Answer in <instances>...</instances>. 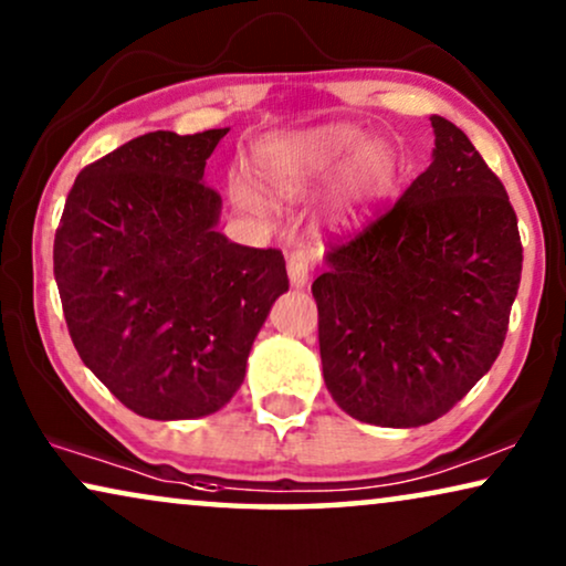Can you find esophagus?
<instances>
[{"label": "esophagus", "mask_w": 566, "mask_h": 566, "mask_svg": "<svg viewBox=\"0 0 566 566\" xmlns=\"http://www.w3.org/2000/svg\"><path fill=\"white\" fill-rule=\"evenodd\" d=\"M285 265H289V277H291V285H301L308 283V273H312L314 268V258L308 250H296L289 254V260H285Z\"/></svg>", "instance_id": "esophagus-1"}]
</instances>
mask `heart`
Segmentation results:
<instances>
[{
    "mask_svg": "<svg viewBox=\"0 0 566 566\" xmlns=\"http://www.w3.org/2000/svg\"><path fill=\"white\" fill-rule=\"evenodd\" d=\"M360 153L359 158L357 154ZM355 167L347 180L345 203L355 206L384 188L391 177V154L384 146H366V134L355 126H322L293 134L270 144L260 154V180L270 192L281 198H298L350 165ZM239 206L252 213H265V203L252 190H237Z\"/></svg>",
    "mask_w": 566,
    "mask_h": 566,
    "instance_id": "obj_1",
    "label": "heart"
}]
</instances>
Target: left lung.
<instances>
[{"label": "left lung", "mask_w": 566, "mask_h": 566, "mask_svg": "<svg viewBox=\"0 0 566 566\" xmlns=\"http://www.w3.org/2000/svg\"><path fill=\"white\" fill-rule=\"evenodd\" d=\"M436 149L405 196L329 244L312 283L324 384L381 428L443 417L497 360L523 247L505 185L432 115Z\"/></svg>", "instance_id": "obj_1"}]
</instances>
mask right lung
Here are the masks:
<instances>
[{"mask_svg": "<svg viewBox=\"0 0 566 566\" xmlns=\"http://www.w3.org/2000/svg\"><path fill=\"white\" fill-rule=\"evenodd\" d=\"M229 128L154 130L76 175L53 239L66 327L84 366L149 420L219 412L244 381L281 250L229 242L206 159Z\"/></svg>", "mask_w": 566, "mask_h": 566, "instance_id": "1", "label": "right lung"}]
</instances>
